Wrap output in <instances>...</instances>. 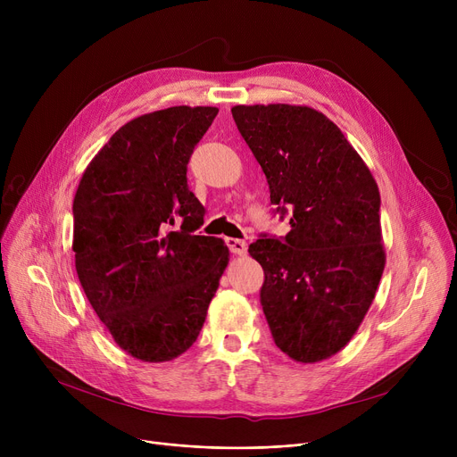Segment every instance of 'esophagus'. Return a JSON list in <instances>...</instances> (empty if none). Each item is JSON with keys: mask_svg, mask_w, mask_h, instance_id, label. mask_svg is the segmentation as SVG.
I'll use <instances>...</instances> for the list:
<instances>
[{"mask_svg": "<svg viewBox=\"0 0 457 457\" xmlns=\"http://www.w3.org/2000/svg\"><path fill=\"white\" fill-rule=\"evenodd\" d=\"M226 245H228V248H229L235 255H246V252H248V245H246L245 241H241V238L229 237V238H226Z\"/></svg>", "mask_w": 457, "mask_h": 457, "instance_id": "obj_1", "label": "esophagus"}]
</instances>
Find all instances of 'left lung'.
<instances>
[{
    "label": "left lung",
    "mask_w": 457,
    "mask_h": 457,
    "mask_svg": "<svg viewBox=\"0 0 457 457\" xmlns=\"http://www.w3.org/2000/svg\"><path fill=\"white\" fill-rule=\"evenodd\" d=\"M233 120L291 231L262 235L261 305L276 346L298 363L343 350L386 269L379 190L365 161L322 112L305 105H235Z\"/></svg>",
    "instance_id": "left-lung-1"
}]
</instances>
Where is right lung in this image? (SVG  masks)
I'll return each mask as SVG.
<instances>
[{"mask_svg": "<svg viewBox=\"0 0 457 457\" xmlns=\"http://www.w3.org/2000/svg\"><path fill=\"white\" fill-rule=\"evenodd\" d=\"M216 114L179 105L133 118L76 192L78 278L114 343L140 361H170L192 346L228 267L222 238L195 235L204 205L187 185L188 159Z\"/></svg>", "mask_w": 457, "mask_h": 457, "instance_id": "obj_1", "label": "right lung"}]
</instances>
